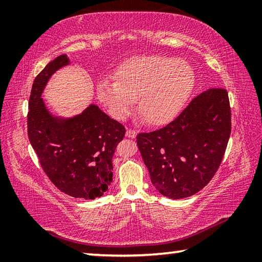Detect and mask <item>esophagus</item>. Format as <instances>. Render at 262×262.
I'll return each mask as SVG.
<instances>
[{"label":"esophagus","instance_id":"34e87169","mask_svg":"<svg viewBox=\"0 0 262 262\" xmlns=\"http://www.w3.org/2000/svg\"><path fill=\"white\" fill-rule=\"evenodd\" d=\"M137 135V132L134 129H127L126 132V136L129 137V139H135Z\"/></svg>","mask_w":262,"mask_h":262}]
</instances>
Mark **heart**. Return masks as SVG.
Instances as JSON below:
<instances>
[{
    "label": "heart",
    "mask_w": 262,
    "mask_h": 262,
    "mask_svg": "<svg viewBox=\"0 0 262 262\" xmlns=\"http://www.w3.org/2000/svg\"><path fill=\"white\" fill-rule=\"evenodd\" d=\"M114 79L97 83V96L111 117L125 120L137 99L145 121L164 125L183 111L192 95L195 74L184 60L167 55H142L123 61Z\"/></svg>",
    "instance_id": "heart-1"
}]
</instances>
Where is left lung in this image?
<instances>
[{
    "label": "left lung",
    "mask_w": 262,
    "mask_h": 262,
    "mask_svg": "<svg viewBox=\"0 0 262 262\" xmlns=\"http://www.w3.org/2000/svg\"><path fill=\"white\" fill-rule=\"evenodd\" d=\"M231 133V110L224 89H209L167 126L137 135V145L159 193L192 196L220 167Z\"/></svg>",
    "instance_id": "8db88e82"
}]
</instances>
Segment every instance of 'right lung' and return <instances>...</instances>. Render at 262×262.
<instances>
[{"label":"right lung","mask_w":262,"mask_h":262,"mask_svg":"<svg viewBox=\"0 0 262 262\" xmlns=\"http://www.w3.org/2000/svg\"><path fill=\"white\" fill-rule=\"evenodd\" d=\"M69 64V57L62 54L34 78L28 135L42 170L61 192L94 200L112 183V158L126 129L95 104L72 118L56 117L48 111L41 98L43 89L53 74Z\"/></svg>","instance_id":"1"}]
</instances>
